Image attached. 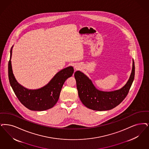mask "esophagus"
I'll use <instances>...</instances> for the list:
<instances>
[{"label": "esophagus", "mask_w": 149, "mask_h": 149, "mask_svg": "<svg viewBox=\"0 0 149 149\" xmlns=\"http://www.w3.org/2000/svg\"><path fill=\"white\" fill-rule=\"evenodd\" d=\"M75 69H79V68H78V67H77V66H75Z\"/></svg>", "instance_id": "34e87169"}]
</instances>
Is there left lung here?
<instances>
[{
    "instance_id": "1",
    "label": "left lung",
    "mask_w": 149,
    "mask_h": 149,
    "mask_svg": "<svg viewBox=\"0 0 149 149\" xmlns=\"http://www.w3.org/2000/svg\"><path fill=\"white\" fill-rule=\"evenodd\" d=\"M78 95L86 107L96 111H105L117 107L127 95L135 77V64L127 83L120 89L113 91H102L97 89L89 78L84 73L77 71L74 74Z\"/></svg>"
}]
</instances>
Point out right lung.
I'll return each mask as SVG.
<instances>
[{
  "label": "right lung",
  "instance_id": "1",
  "mask_svg": "<svg viewBox=\"0 0 149 149\" xmlns=\"http://www.w3.org/2000/svg\"><path fill=\"white\" fill-rule=\"evenodd\" d=\"M12 48L8 63V77L10 84L18 100L24 107L33 111H44L53 107L58 101L64 82L68 77H72L74 72L73 67L69 66L59 71L42 88L28 89L18 83L13 73L10 60Z\"/></svg>",
  "mask_w": 149,
  "mask_h": 149
}]
</instances>
